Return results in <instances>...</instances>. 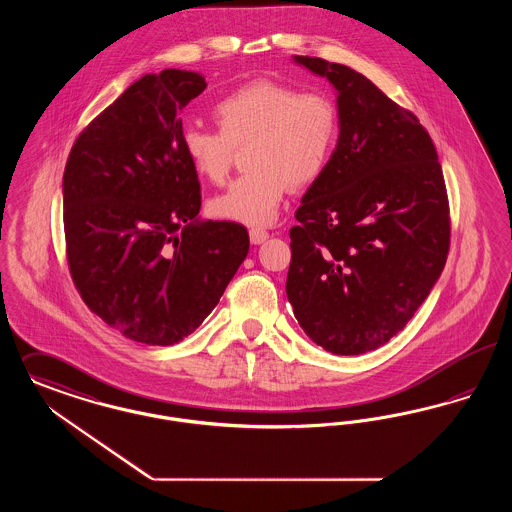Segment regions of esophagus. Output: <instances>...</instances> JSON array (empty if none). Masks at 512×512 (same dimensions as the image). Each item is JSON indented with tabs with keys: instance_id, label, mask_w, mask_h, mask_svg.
I'll return each mask as SVG.
<instances>
[{
	"instance_id": "1",
	"label": "esophagus",
	"mask_w": 512,
	"mask_h": 512,
	"mask_svg": "<svg viewBox=\"0 0 512 512\" xmlns=\"http://www.w3.org/2000/svg\"><path fill=\"white\" fill-rule=\"evenodd\" d=\"M266 238H268V232H266L265 228H251L249 230V240H251V244H255V246H259V244H263Z\"/></svg>"
}]
</instances>
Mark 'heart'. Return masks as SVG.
Returning a JSON list of instances; mask_svg holds the SVG:
<instances>
[{
	"instance_id": "obj_1",
	"label": "heart",
	"mask_w": 512,
	"mask_h": 512,
	"mask_svg": "<svg viewBox=\"0 0 512 512\" xmlns=\"http://www.w3.org/2000/svg\"><path fill=\"white\" fill-rule=\"evenodd\" d=\"M213 118L219 131L186 125L181 148L200 179L219 184L234 150L247 146L249 171L209 202L213 217L242 225H270L289 186L318 181L339 141V112L328 95L287 83L242 85L215 104Z\"/></svg>"
}]
</instances>
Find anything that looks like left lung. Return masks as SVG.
I'll list each match as a JSON object with an SVG mask.
<instances>
[{
    "mask_svg": "<svg viewBox=\"0 0 512 512\" xmlns=\"http://www.w3.org/2000/svg\"><path fill=\"white\" fill-rule=\"evenodd\" d=\"M337 89L339 141L289 230L286 291L308 337L354 356L389 343L450 251V204L429 131L345 64L295 55Z\"/></svg>",
    "mask_w": 512,
    "mask_h": 512,
    "instance_id": "obj_1",
    "label": "left lung"
}]
</instances>
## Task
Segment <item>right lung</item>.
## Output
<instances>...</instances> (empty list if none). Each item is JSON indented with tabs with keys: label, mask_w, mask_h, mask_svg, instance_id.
Returning <instances> with one entry per match:
<instances>
[{
	"label": "right lung",
	"mask_w": 512,
	"mask_h": 512,
	"mask_svg": "<svg viewBox=\"0 0 512 512\" xmlns=\"http://www.w3.org/2000/svg\"><path fill=\"white\" fill-rule=\"evenodd\" d=\"M204 76L146 74L89 123L62 177L66 259L83 303L123 337L167 347L217 307L249 251L246 226L198 221L181 148Z\"/></svg>",
	"instance_id": "right-lung-1"
}]
</instances>
